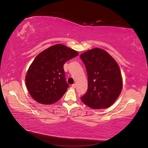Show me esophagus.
<instances>
[{"label":"esophagus","instance_id":"1","mask_svg":"<svg viewBox=\"0 0 148 148\" xmlns=\"http://www.w3.org/2000/svg\"><path fill=\"white\" fill-rule=\"evenodd\" d=\"M71 86H72L73 88H76V87H77V85H76V84H75V83H74V84H73V85H71Z\"/></svg>","mask_w":148,"mask_h":148}]
</instances>
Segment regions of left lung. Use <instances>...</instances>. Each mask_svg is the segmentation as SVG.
Listing matches in <instances>:
<instances>
[{
    "label": "left lung",
    "mask_w": 148,
    "mask_h": 148,
    "mask_svg": "<svg viewBox=\"0 0 148 148\" xmlns=\"http://www.w3.org/2000/svg\"><path fill=\"white\" fill-rule=\"evenodd\" d=\"M88 74V90L82 101L91 108L111 106L120 95L121 73L117 62L101 49L95 48L80 55Z\"/></svg>",
    "instance_id": "obj_1"
}]
</instances>
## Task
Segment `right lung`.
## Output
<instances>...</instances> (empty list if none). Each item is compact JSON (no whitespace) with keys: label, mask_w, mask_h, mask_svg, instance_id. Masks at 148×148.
<instances>
[{"label":"right lung","mask_w":148,"mask_h":148,"mask_svg":"<svg viewBox=\"0 0 148 148\" xmlns=\"http://www.w3.org/2000/svg\"><path fill=\"white\" fill-rule=\"evenodd\" d=\"M78 55L77 51L59 43L48 48L35 57L25 76L27 90L34 100L51 105L63 97L69 86L63 65Z\"/></svg>","instance_id":"add662e5"}]
</instances>
